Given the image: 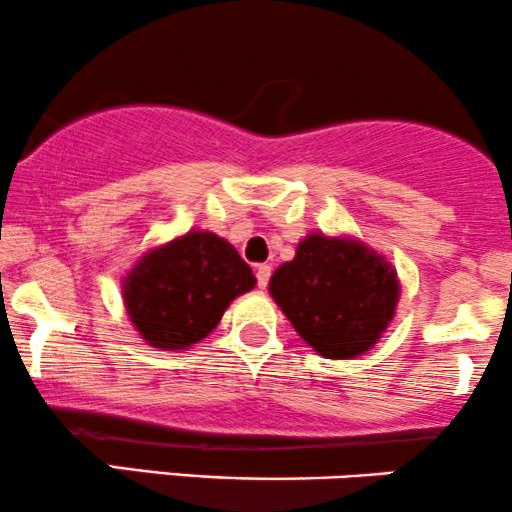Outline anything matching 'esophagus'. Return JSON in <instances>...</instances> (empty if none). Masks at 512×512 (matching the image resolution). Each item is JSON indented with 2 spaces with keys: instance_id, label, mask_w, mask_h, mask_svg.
<instances>
[{
  "instance_id": "1",
  "label": "esophagus",
  "mask_w": 512,
  "mask_h": 512,
  "mask_svg": "<svg viewBox=\"0 0 512 512\" xmlns=\"http://www.w3.org/2000/svg\"><path fill=\"white\" fill-rule=\"evenodd\" d=\"M255 276H257V286L267 288L269 279H272V267H269V264H257Z\"/></svg>"
}]
</instances>
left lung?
<instances>
[{"label":"left lung","instance_id":"obj_1","mask_svg":"<svg viewBox=\"0 0 512 512\" xmlns=\"http://www.w3.org/2000/svg\"><path fill=\"white\" fill-rule=\"evenodd\" d=\"M269 293L300 336L331 360H348L379 341L398 303L396 269L348 238L307 236L281 264Z\"/></svg>","mask_w":512,"mask_h":512}]
</instances>
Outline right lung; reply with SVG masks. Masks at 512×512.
Wrapping results in <instances>:
<instances>
[{
  "label": "right lung",
  "mask_w": 512,
  "mask_h": 512,
  "mask_svg": "<svg viewBox=\"0 0 512 512\" xmlns=\"http://www.w3.org/2000/svg\"><path fill=\"white\" fill-rule=\"evenodd\" d=\"M255 283L233 245L214 233L190 231L135 264L123 300L150 346L181 350L212 334L231 300Z\"/></svg>",
  "instance_id": "obj_1"
}]
</instances>
